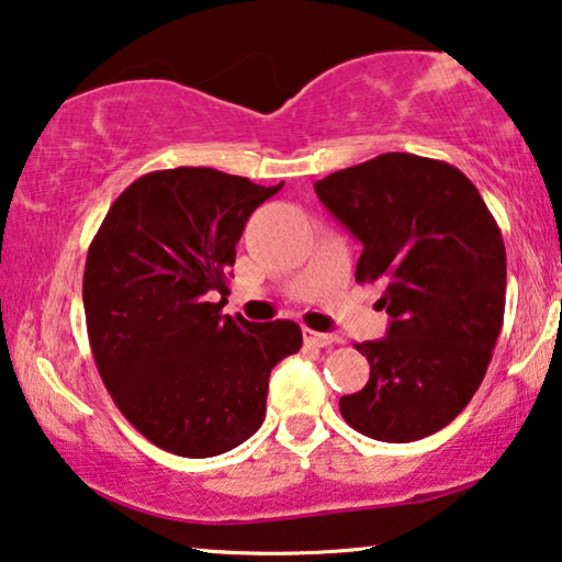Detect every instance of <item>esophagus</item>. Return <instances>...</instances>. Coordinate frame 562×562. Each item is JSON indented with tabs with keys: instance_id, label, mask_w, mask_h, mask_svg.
Here are the masks:
<instances>
[{
	"instance_id": "1",
	"label": "esophagus",
	"mask_w": 562,
	"mask_h": 562,
	"mask_svg": "<svg viewBox=\"0 0 562 562\" xmlns=\"http://www.w3.org/2000/svg\"><path fill=\"white\" fill-rule=\"evenodd\" d=\"M303 340H305V346H310V348H330L338 338H335V335H330V333H317V330L303 328Z\"/></svg>"
}]
</instances>
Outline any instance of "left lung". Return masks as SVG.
I'll list each match as a JSON object with an SVG mask.
<instances>
[{
  "label": "left lung",
  "instance_id": "left-lung-1",
  "mask_svg": "<svg viewBox=\"0 0 562 562\" xmlns=\"http://www.w3.org/2000/svg\"><path fill=\"white\" fill-rule=\"evenodd\" d=\"M363 252L358 282L381 288L389 335L356 342L368 383L340 398L363 437L406 443L454 422L480 389L502 330L505 241L467 176L447 161L381 154L315 183Z\"/></svg>",
  "mask_w": 562,
  "mask_h": 562
}]
</instances>
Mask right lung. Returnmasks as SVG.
<instances>
[{
  "label": "right lung",
  "mask_w": 562,
  "mask_h": 562,
  "mask_svg": "<svg viewBox=\"0 0 562 562\" xmlns=\"http://www.w3.org/2000/svg\"><path fill=\"white\" fill-rule=\"evenodd\" d=\"M206 166L150 171L90 241L82 305L100 379L121 414L171 454H224L262 426L267 383L303 330L222 315L249 214L278 194Z\"/></svg>",
  "instance_id": "right-lung-1"
}]
</instances>
